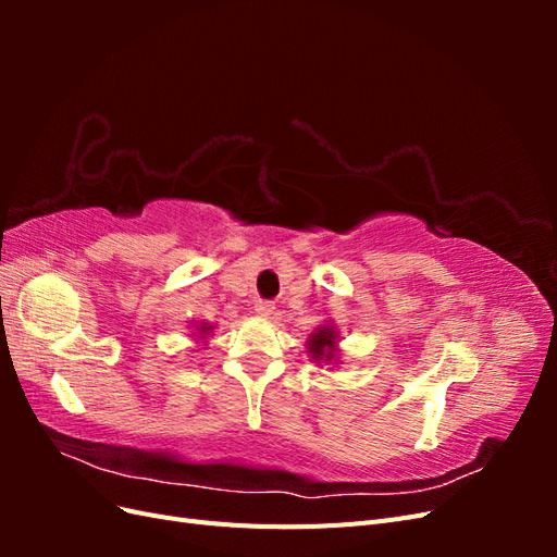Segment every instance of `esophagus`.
Instances as JSON below:
<instances>
[{"instance_id": "1", "label": "esophagus", "mask_w": 557, "mask_h": 557, "mask_svg": "<svg viewBox=\"0 0 557 557\" xmlns=\"http://www.w3.org/2000/svg\"><path fill=\"white\" fill-rule=\"evenodd\" d=\"M256 313H258L260 318H269V315L274 313V305H272V301H258V305H256Z\"/></svg>"}]
</instances>
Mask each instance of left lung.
I'll return each mask as SVG.
<instances>
[{
	"mask_svg": "<svg viewBox=\"0 0 557 557\" xmlns=\"http://www.w3.org/2000/svg\"><path fill=\"white\" fill-rule=\"evenodd\" d=\"M307 348H309V356L313 362H318V364L323 362V364H332V367L339 364V332H336L334 325L325 323V325L315 327L309 334Z\"/></svg>",
	"mask_w": 557,
	"mask_h": 557,
	"instance_id": "8db88e82",
	"label": "left lung"
}]
</instances>
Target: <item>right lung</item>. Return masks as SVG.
<instances>
[{"label": "right lung", "instance_id": "obj_1", "mask_svg": "<svg viewBox=\"0 0 557 557\" xmlns=\"http://www.w3.org/2000/svg\"><path fill=\"white\" fill-rule=\"evenodd\" d=\"M213 330V325L209 323H195V332H193V339L207 344V334Z\"/></svg>", "mask_w": 557, "mask_h": 557}]
</instances>
